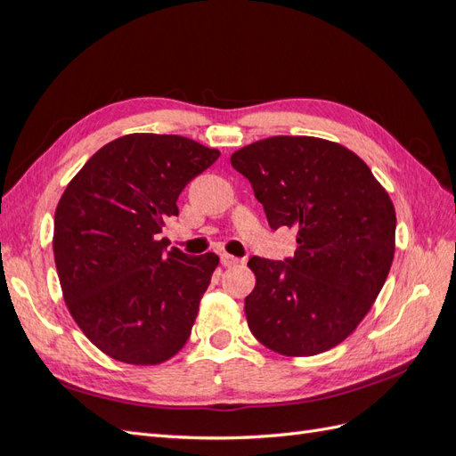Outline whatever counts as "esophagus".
I'll return each mask as SVG.
<instances>
[{"mask_svg": "<svg viewBox=\"0 0 456 456\" xmlns=\"http://www.w3.org/2000/svg\"><path fill=\"white\" fill-rule=\"evenodd\" d=\"M240 262V258H236V256H232V255H228V253H224V255H220V265L223 266H236Z\"/></svg>", "mask_w": 456, "mask_h": 456, "instance_id": "esophagus-1", "label": "esophagus"}]
</instances>
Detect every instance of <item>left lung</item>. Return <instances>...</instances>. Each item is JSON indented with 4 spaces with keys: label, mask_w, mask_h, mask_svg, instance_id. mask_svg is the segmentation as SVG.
<instances>
[{
    "label": "left lung",
    "mask_w": 456,
    "mask_h": 456,
    "mask_svg": "<svg viewBox=\"0 0 456 456\" xmlns=\"http://www.w3.org/2000/svg\"><path fill=\"white\" fill-rule=\"evenodd\" d=\"M268 224L297 230L287 262L253 256L245 298L255 338L287 357L323 354L362 323L388 278L395 211L367 163L338 142L270 136L233 151Z\"/></svg>",
    "instance_id": "1"
}]
</instances>
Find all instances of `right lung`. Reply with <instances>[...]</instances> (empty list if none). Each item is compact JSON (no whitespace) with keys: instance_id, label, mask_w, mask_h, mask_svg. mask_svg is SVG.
Listing matches in <instances>:
<instances>
[{"instance_id":"obj_1","label":"right lung","mask_w":456,"mask_h":456,"mask_svg":"<svg viewBox=\"0 0 456 456\" xmlns=\"http://www.w3.org/2000/svg\"><path fill=\"white\" fill-rule=\"evenodd\" d=\"M220 151L178 134L133 133L104 144L54 211L62 297L96 348L129 365L183 350L218 266L215 253H165L158 233L176 200Z\"/></svg>"}]
</instances>
